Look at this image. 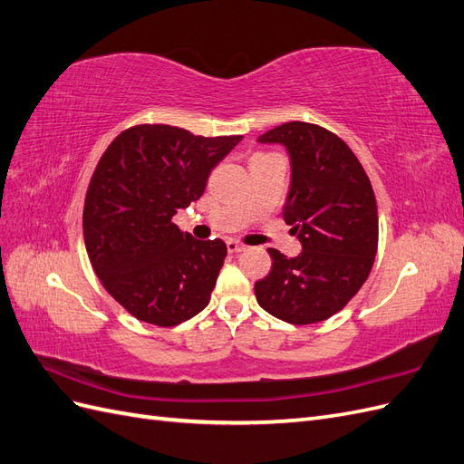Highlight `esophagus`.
Instances as JSON below:
<instances>
[{
	"instance_id": "1",
	"label": "esophagus",
	"mask_w": 464,
	"mask_h": 464,
	"mask_svg": "<svg viewBox=\"0 0 464 464\" xmlns=\"http://www.w3.org/2000/svg\"><path fill=\"white\" fill-rule=\"evenodd\" d=\"M227 247H228L230 254H240V251L246 249V246L237 244V242H234V240H228V242H227Z\"/></svg>"
}]
</instances>
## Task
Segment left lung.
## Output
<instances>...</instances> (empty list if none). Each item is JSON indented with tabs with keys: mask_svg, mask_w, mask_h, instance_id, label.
<instances>
[{
	"mask_svg": "<svg viewBox=\"0 0 464 464\" xmlns=\"http://www.w3.org/2000/svg\"><path fill=\"white\" fill-rule=\"evenodd\" d=\"M259 141L290 152L285 220L304 251L286 257L269 247L273 266L256 283V298L278 319L312 325L341 312L370 276L379 240L375 193L353 149L321 125L288 121Z\"/></svg>",
	"mask_w": 464,
	"mask_h": 464,
	"instance_id": "obj_1",
	"label": "left lung"
}]
</instances>
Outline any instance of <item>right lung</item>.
I'll list each match as a JSON object with an SVG mask.
<instances>
[{"mask_svg":"<svg viewBox=\"0 0 464 464\" xmlns=\"http://www.w3.org/2000/svg\"><path fill=\"white\" fill-rule=\"evenodd\" d=\"M240 141L141 123L98 160L82 208L85 247L106 292L139 321L174 327L208 304L227 244L195 240L172 217L201 198L210 170Z\"/></svg>","mask_w":464,"mask_h":464,"instance_id":"obj_1","label":"right lung"}]
</instances>
